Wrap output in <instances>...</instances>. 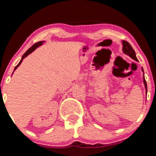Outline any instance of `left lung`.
<instances>
[{"instance_id":"obj_1","label":"left lung","mask_w":156,"mask_h":156,"mask_svg":"<svg viewBox=\"0 0 156 156\" xmlns=\"http://www.w3.org/2000/svg\"><path fill=\"white\" fill-rule=\"evenodd\" d=\"M122 44H123V47H122V50H123V52L125 53V54L129 55V56H130L132 59L136 60V61H138V58H137V57L136 56V53L135 51H134V49H133V47H131V45L130 44H129L127 41H122ZM142 72H144V70L142 68ZM143 80H144V86H145V88H146V92L147 93V82L145 80V78H144V76H143Z\"/></svg>"}]
</instances>
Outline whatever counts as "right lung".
<instances>
[{
    "label": "right lung",
    "mask_w": 156,
    "mask_h": 156,
    "mask_svg": "<svg viewBox=\"0 0 156 156\" xmlns=\"http://www.w3.org/2000/svg\"><path fill=\"white\" fill-rule=\"evenodd\" d=\"M43 41H40V42H38V43H35L34 44V45H32L31 46L30 49H29L27 51H26L24 54H23V57H22V58H21V60H20V61L19 62V63H18V64L15 67V68H14V70H16V68L18 67V66H19L20 65V63L22 62V61H23V60L26 57V56H27L29 54H31V52L32 51H34V50H35L36 49V47H38V46H40V45H41L42 44H43Z\"/></svg>",
    "instance_id": "1"
}]
</instances>
